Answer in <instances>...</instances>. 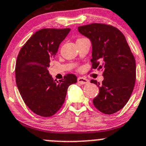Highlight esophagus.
<instances>
[{"mask_svg": "<svg viewBox=\"0 0 146 146\" xmlns=\"http://www.w3.org/2000/svg\"><path fill=\"white\" fill-rule=\"evenodd\" d=\"M78 83L81 84H88L89 83V80L87 79V78H85L84 77H79L78 78Z\"/></svg>", "mask_w": 146, "mask_h": 146, "instance_id": "esophagus-1", "label": "esophagus"}]
</instances>
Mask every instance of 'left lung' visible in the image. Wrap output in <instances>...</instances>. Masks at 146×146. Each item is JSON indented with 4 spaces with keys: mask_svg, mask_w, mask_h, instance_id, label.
Returning <instances> with one entry per match:
<instances>
[{
    "mask_svg": "<svg viewBox=\"0 0 146 146\" xmlns=\"http://www.w3.org/2000/svg\"><path fill=\"white\" fill-rule=\"evenodd\" d=\"M78 32L91 40L92 68L103 70L99 93L93 99L98 110L106 114L117 112L130 98L136 78L135 60L123 34L116 27L104 24L81 26Z\"/></svg>",
    "mask_w": 146,
    "mask_h": 146,
    "instance_id": "obj_1",
    "label": "left lung"
}]
</instances>
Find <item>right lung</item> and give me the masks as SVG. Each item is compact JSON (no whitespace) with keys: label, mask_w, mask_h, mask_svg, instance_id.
<instances>
[{"label":"right lung","mask_w":146,"mask_h":146,"mask_svg":"<svg viewBox=\"0 0 146 146\" xmlns=\"http://www.w3.org/2000/svg\"><path fill=\"white\" fill-rule=\"evenodd\" d=\"M70 29H42L26 42L16 60V82L26 105L42 117L54 115L63 104L68 88L77 82L74 74L59 81L49 73L50 60Z\"/></svg>","instance_id":"right-lung-1"}]
</instances>
